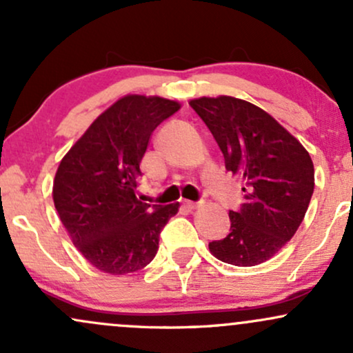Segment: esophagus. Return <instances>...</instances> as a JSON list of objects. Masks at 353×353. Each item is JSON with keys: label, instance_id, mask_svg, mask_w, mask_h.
Wrapping results in <instances>:
<instances>
[{"label": "esophagus", "instance_id": "34e87169", "mask_svg": "<svg viewBox=\"0 0 353 353\" xmlns=\"http://www.w3.org/2000/svg\"><path fill=\"white\" fill-rule=\"evenodd\" d=\"M182 205H184L185 209L188 210H194V209H197L201 205V202H192V201H184L182 202Z\"/></svg>", "mask_w": 353, "mask_h": 353}]
</instances>
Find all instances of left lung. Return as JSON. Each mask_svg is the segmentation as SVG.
<instances>
[{"label": "left lung", "mask_w": 353, "mask_h": 353, "mask_svg": "<svg viewBox=\"0 0 353 353\" xmlns=\"http://www.w3.org/2000/svg\"><path fill=\"white\" fill-rule=\"evenodd\" d=\"M222 154L225 169L244 182V202L230 210V232L209 242L219 261L252 267L282 249L303 221L314 194L309 152L264 109L219 96L189 101Z\"/></svg>", "instance_id": "obj_1"}]
</instances>
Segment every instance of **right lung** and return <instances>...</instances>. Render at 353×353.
<instances>
[{"label":"right lung","instance_id":"1","mask_svg":"<svg viewBox=\"0 0 353 353\" xmlns=\"http://www.w3.org/2000/svg\"><path fill=\"white\" fill-rule=\"evenodd\" d=\"M181 104L157 96L116 101L63 157L52 184L61 222L89 264L112 275L156 257L161 230L179 210L136 197L139 164L152 131Z\"/></svg>","mask_w":353,"mask_h":353}]
</instances>
